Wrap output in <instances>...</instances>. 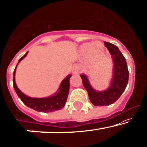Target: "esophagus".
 I'll use <instances>...</instances> for the list:
<instances>
[{"label":"esophagus","mask_w":147,"mask_h":147,"mask_svg":"<svg viewBox=\"0 0 147 147\" xmlns=\"http://www.w3.org/2000/svg\"><path fill=\"white\" fill-rule=\"evenodd\" d=\"M79 72H80V67L78 65H74L72 66V73L74 75H78Z\"/></svg>","instance_id":"obj_1"}]
</instances>
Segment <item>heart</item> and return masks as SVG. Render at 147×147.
Segmentation results:
<instances>
[{
  "instance_id": "b5f03b06",
  "label": "heart",
  "mask_w": 147,
  "mask_h": 147,
  "mask_svg": "<svg viewBox=\"0 0 147 147\" xmlns=\"http://www.w3.org/2000/svg\"><path fill=\"white\" fill-rule=\"evenodd\" d=\"M104 53V47L100 42L83 43L79 47L78 54L81 57L86 56L89 63H93L101 59Z\"/></svg>"
}]
</instances>
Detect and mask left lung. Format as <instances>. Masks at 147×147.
Here are the masks:
<instances>
[{"label":"left lung","instance_id":"left-lung-1","mask_svg":"<svg viewBox=\"0 0 147 147\" xmlns=\"http://www.w3.org/2000/svg\"><path fill=\"white\" fill-rule=\"evenodd\" d=\"M105 45L113 62L112 78L109 87L104 91H96L92 87L88 77L84 74L80 75L90 101L95 106L110 105L115 102L125 91L128 83L129 72L125 57L116 45L107 42H105Z\"/></svg>","mask_w":147,"mask_h":147}]
</instances>
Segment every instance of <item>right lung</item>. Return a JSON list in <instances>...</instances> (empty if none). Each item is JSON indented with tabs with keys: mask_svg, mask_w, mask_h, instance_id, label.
I'll return each mask as SVG.
<instances>
[{
	"mask_svg": "<svg viewBox=\"0 0 147 147\" xmlns=\"http://www.w3.org/2000/svg\"><path fill=\"white\" fill-rule=\"evenodd\" d=\"M28 52L20 58L13 72V86L17 96L27 107L40 112H52L60 110L65 106L69 93L70 79L72 75H68L61 82L59 89L54 94L46 98H31L24 94L17 87L15 82V72L17 65L28 54Z\"/></svg>",
	"mask_w": 147,
	"mask_h": 147,
	"instance_id": "obj_1",
	"label": "right lung"
}]
</instances>
